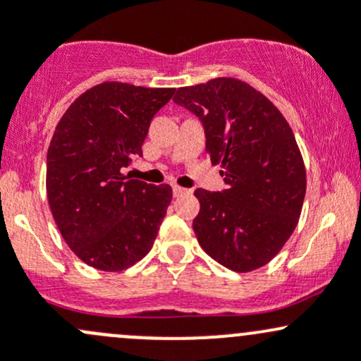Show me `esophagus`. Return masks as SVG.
<instances>
[{"label": "esophagus", "mask_w": 361, "mask_h": 361, "mask_svg": "<svg viewBox=\"0 0 361 361\" xmlns=\"http://www.w3.org/2000/svg\"><path fill=\"white\" fill-rule=\"evenodd\" d=\"M173 195L176 196H182V195H185V192H189V189H184V188H180V185H173Z\"/></svg>", "instance_id": "1"}]
</instances>
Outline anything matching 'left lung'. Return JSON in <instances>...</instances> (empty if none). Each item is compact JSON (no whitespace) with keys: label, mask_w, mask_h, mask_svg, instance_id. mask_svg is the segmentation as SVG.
<instances>
[{"label":"left lung","mask_w":361,"mask_h":361,"mask_svg":"<svg viewBox=\"0 0 361 361\" xmlns=\"http://www.w3.org/2000/svg\"><path fill=\"white\" fill-rule=\"evenodd\" d=\"M173 102L201 120L212 164L222 165L227 184L195 191L197 243L234 272L267 265L296 228L306 192L289 123L262 92L231 77L179 87Z\"/></svg>","instance_id":"left-lung-1"}]
</instances>
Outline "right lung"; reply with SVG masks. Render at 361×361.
Segmentation results:
<instances>
[{"label": "right lung", "instance_id": "right-lung-1", "mask_svg": "<svg viewBox=\"0 0 361 361\" xmlns=\"http://www.w3.org/2000/svg\"><path fill=\"white\" fill-rule=\"evenodd\" d=\"M173 92L103 82L80 94L58 122L46 192L65 243L89 267L129 269L157 239L172 188L129 179L123 169L142 157L151 118Z\"/></svg>", "mask_w": 361, "mask_h": 361}]
</instances>
